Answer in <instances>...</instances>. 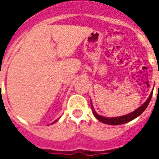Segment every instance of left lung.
Returning a JSON list of instances; mask_svg holds the SVG:
<instances>
[{"mask_svg": "<svg viewBox=\"0 0 159 159\" xmlns=\"http://www.w3.org/2000/svg\"><path fill=\"white\" fill-rule=\"evenodd\" d=\"M152 92L151 93L150 96L148 97V99L146 100V102H145L142 106H140L139 108H137L136 110L134 111L133 112H130L129 114H127V115H124V116H121V117H102V116H100V115L96 113V111H95L94 109L93 108L92 104H91V107H92V110H93V115H94V117H96L99 121H100L101 123H106V124H110V125H119V124H123V123L130 122V121H132V120L134 119V118H136L137 117H139L140 114L142 113L144 111L146 110V108L147 107V106L149 105V102H150L151 99H152Z\"/></svg>", "mask_w": 159, "mask_h": 159, "instance_id": "obj_1", "label": "left lung"}]
</instances>
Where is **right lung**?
<instances>
[{"mask_svg":"<svg viewBox=\"0 0 159 159\" xmlns=\"http://www.w3.org/2000/svg\"><path fill=\"white\" fill-rule=\"evenodd\" d=\"M55 122H57V120H56V121H54V122H53V123H55Z\"/></svg>","mask_w":159,"mask_h":159,"instance_id":"add662e5","label":"right lung"}]
</instances>
